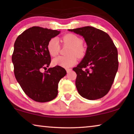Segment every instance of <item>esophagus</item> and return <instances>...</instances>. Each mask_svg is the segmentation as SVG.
Here are the masks:
<instances>
[{
    "mask_svg": "<svg viewBox=\"0 0 134 134\" xmlns=\"http://www.w3.org/2000/svg\"><path fill=\"white\" fill-rule=\"evenodd\" d=\"M72 70L71 69H66V71H67V72H70V71H71Z\"/></svg>",
    "mask_w": 134,
    "mask_h": 134,
    "instance_id": "obj_1",
    "label": "esophagus"
}]
</instances>
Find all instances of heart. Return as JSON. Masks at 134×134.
Wrapping results in <instances>:
<instances>
[{"instance_id":"1","label":"heart","mask_w":134,"mask_h":134,"mask_svg":"<svg viewBox=\"0 0 134 134\" xmlns=\"http://www.w3.org/2000/svg\"><path fill=\"white\" fill-rule=\"evenodd\" d=\"M63 44L69 45L68 56H59L53 60V64L68 68L75 64L77 62V57L81 58L85 55L86 49L82 43L81 38L73 34H67L62 38ZM61 45L57 38H53L49 41L47 44V49L51 56L55 57L60 51Z\"/></svg>"}]
</instances>
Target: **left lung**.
Listing matches in <instances>:
<instances>
[{"mask_svg": "<svg viewBox=\"0 0 134 134\" xmlns=\"http://www.w3.org/2000/svg\"><path fill=\"white\" fill-rule=\"evenodd\" d=\"M69 31L83 36L87 45L83 60L72 69L79 93L89 100L100 99L110 90L118 69L116 47L107 33L94 27Z\"/></svg>", "mask_w": 134, "mask_h": 134, "instance_id": "1", "label": "left lung"}]
</instances>
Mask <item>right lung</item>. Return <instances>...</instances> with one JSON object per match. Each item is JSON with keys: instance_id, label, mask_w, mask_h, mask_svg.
<instances>
[{"instance_id": "add662e5", "label": "right lung", "mask_w": 134, "mask_h": 134, "mask_svg": "<svg viewBox=\"0 0 134 134\" xmlns=\"http://www.w3.org/2000/svg\"><path fill=\"white\" fill-rule=\"evenodd\" d=\"M60 31L32 26L17 37L12 60L15 78L27 96L38 102H47L58 94V84L65 76L60 65L49 68L51 56L47 44Z\"/></svg>"}]
</instances>
